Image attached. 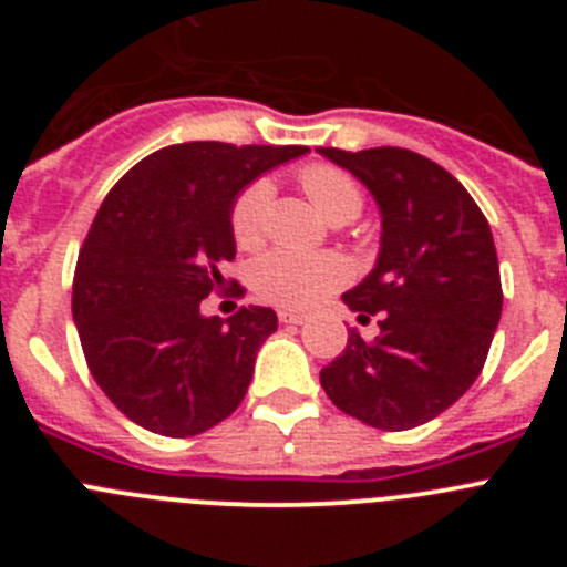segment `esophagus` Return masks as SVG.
I'll return each mask as SVG.
<instances>
[{"label": "esophagus", "instance_id": "esophagus-1", "mask_svg": "<svg viewBox=\"0 0 567 567\" xmlns=\"http://www.w3.org/2000/svg\"><path fill=\"white\" fill-rule=\"evenodd\" d=\"M278 320H280V323H292V327H300V323H303V320H307V315L289 312V309H280V312H278Z\"/></svg>", "mask_w": 567, "mask_h": 567}]
</instances>
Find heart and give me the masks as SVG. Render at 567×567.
Instances as JSON below:
<instances>
[{
    "mask_svg": "<svg viewBox=\"0 0 567 567\" xmlns=\"http://www.w3.org/2000/svg\"><path fill=\"white\" fill-rule=\"evenodd\" d=\"M300 187L320 215L332 224L358 218L363 209V189L354 175L332 164H309L298 175ZM272 184L258 178L240 189L229 213L233 238L240 249H258L267 238ZM349 280V264L340 255H295L269 252L252 267V289L260 300L280 309H312Z\"/></svg>",
    "mask_w": 567,
    "mask_h": 567,
    "instance_id": "b5f03b06",
    "label": "heart"
}]
</instances>
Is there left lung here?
Returning a JSON list of instances; mask_svg holds the SVG:
<instances>
[{"label": "left lung", "instance_id": "1", "mask_svg": "<svg viewBox=\"0 0 567 567\" xmlns=\"http://www.w3.org/2000/svg\"><path fill=\"white\" fill-rule=\"evenodd\" d=\"M354 173L383 215L378 267L343 295L380 334L349 332L320 369L340 412L383 432L423 425L457 403L483 372L503 315L499 260L483 209L449 169L403 147L346 153L320 147Z\"/></svg>", "mask_w": 567, "mask_h": 567}]
</instances>
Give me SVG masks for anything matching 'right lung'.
I'll return each instance as SVG.
<instances>
[{
	"instance_id": "right-lung-1",
	"label": "right lung",
	"mask_w": 567,
	"mask_h": 567,
	"mask_svg": "<svg viewBox=\"0 0 567 567\" xmlns=\"http://www.w3.org/2000/svg\"><path fill=\"white\" fill-rule=\"evenodd\" d=\"M303 153L298 144H173L124 173L99 207L79 249L73 320L99 389L147 432L195 437L247 394L278 315L249 303L227 320L204 318L202 300L227 284L235 195Z\"/></svg>"
}]
</instances>
